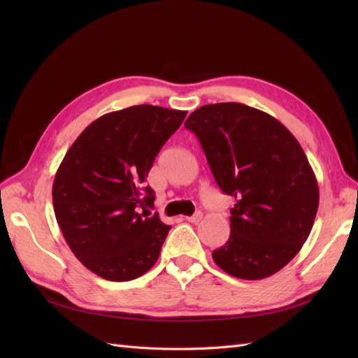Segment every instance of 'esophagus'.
Instances as JSON below:
<instances>
[{"label":"esophagus","instance_id":"esophagus-1","mask_svg":"<svg viewBox=\"0 0 358 358\" xmlns=\"http://www.w3.org/2000/svg\"><path fill=\"white\" fill-rule=\"evenodd\" d=\"M201 218H203V213L201 212H196L192 216H187L185 220L189 221V222H199V221H201Z\"/></svg>","mask_w":358,"mask_h":358}]
</instances>
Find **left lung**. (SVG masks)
<instances>
[{"label": "left lung", "instance_id": "8db88e82", "mask_svg": "<svg viewBox=\"0 0 358 358\" xmlns=\"http://www.w3.org/2000/svg\"><path fill=\"white\" fill-rule=\"evenodd\" d=\"M185 127L197 136L222 192L236 199L230 237L212 252L239 279L272 276L297 255L320 191L301 146L278 119L241 103L206 104Z\"/></svg>", "mask_w": 358, "mask_h": 358}]
</instances>
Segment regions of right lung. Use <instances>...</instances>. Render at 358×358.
I'll use <instances>...</instances> for the list:
<instances>
[{"label": "right lung", "mask_w": 358, "mask_h": 358, "mask_svg": "<svg viewBox=\"0 0 358 358\" xmlns=\"http://www.w3.org/2000/svg\"><path fill=\"white\" fill-rule=\"evenodd\" d=\"M185 116L150 104L106 113L64 157L52 187L53 210L71 252L100 278L125 282L157 263L170 225L158 213H140L155 200L145 179Z\"/></svg>", "instance_id": "obj_1"}]
</instances>
